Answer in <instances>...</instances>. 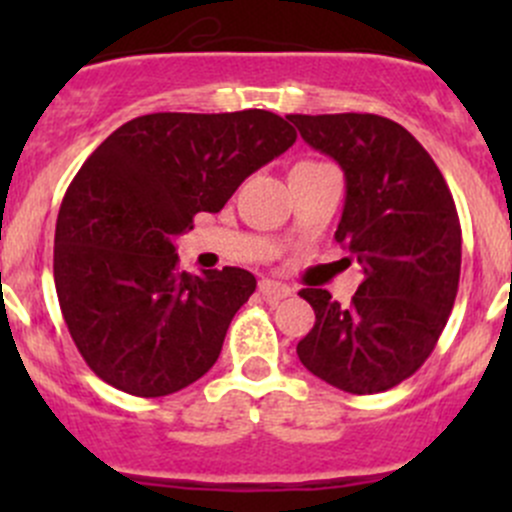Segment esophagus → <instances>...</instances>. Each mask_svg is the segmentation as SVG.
Listing matches in <instances>:
<instances>
[{"label": "esophagus", "mask_w": 512, "mask_h": 512, "mask_svg": "<svg viewBox=\"0 0 512 512\" xmlns=\"http://www.w3.org/2000/svg\"><path fill=\"white\" fill-rule=\"evenodd\" d=\"M260 292L267 302H280V299H287L289 294L294 292L292 287L285 285V282L277 280H260Z\"/></svg>", "instance_id": "1"}]
</instances>
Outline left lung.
<instances>
[{
    "mask_svg": "<svg viewBox=\"0 0 512 512\" xmlns=\"http://www.w3.org/2000/svg\"><path fill=\"white\" fill-rule=\"evenodd\" d=\"M289 121L314 151L344 170L339 245L361 265L349 307L327 289L299 297L314 327L297 356L349 394H379L421 369L448 322L461 277V223L441 170L399 123L374 113H324Z\"/></svg>",
    "mask_w": 512,
    "mask_h": 512,
    "instance_id": "1",
    "label": "left lung"
}]
</instances>
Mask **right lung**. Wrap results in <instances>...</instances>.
Instances as JSON below:
<instances>
[{"mask_svg": "<svg viewBox=\"0 0 512 512\" xmlns=\"http://www.w3.org/2000/svg\"><path fill=\"white\" fill-rule=\"evenodd\" d=\"M294 141L285 118L260 108L148 113L86 158L56 218L54 282L98 379L156 399L210 371L257 280L240 267L180 272L175 240Z\"/></svg>", "mask_w": 512, "mask_h": 512, "instance_id": "obj_1", "label": "right lung"}]
</instances>
